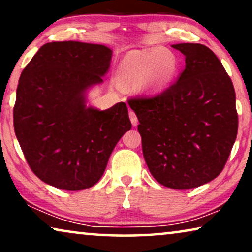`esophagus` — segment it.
I'll return each mask as SVG.
<instances>
[{
    "label": "esophagus",
    "instance_id": "1",
    "mask_svg": "<svg viewBox=\"0 0 252 252\" xmlns=\"http://www.w3.org/2000/svg\"><path fill=\"white\" fill-rule=\"evenodd\" d=\"M129 119H130V123H132L133 126H136L137 123H139L136 115H135V113H134V111H132V110H130V111H129Z\"/></svg>",
    "mask_w": 252,
    "mask_h": 252
}]
</instances>
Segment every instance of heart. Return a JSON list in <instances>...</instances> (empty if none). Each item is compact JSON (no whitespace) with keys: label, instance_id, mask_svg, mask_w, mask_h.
I'll list each match as a JSON object with an SVG mask.
<instances>
[{"label":"heart","instance_id":"heart-1","mask_svg":"<svg viewBox=\"0 0 252 252\" xmlns=\"http://www.w3.org/2000/svg\"><path fill=\"white\" fill-rule=\"evenodd\" d=\"M178 71V60L173 53L163 48L132 53L119 65V79L125 84L158 88L168 84Z\"/></svg>","mask_w":252,"mask_h":252}]
</instances>
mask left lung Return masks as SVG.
Masks as SVG:
<instances>
[{"label": "left lung", "instance_id": "1", "mask_svg": "<svg viewBox=\"0 0 252 252\" xmlns=\"http://www.w3.org/2000/svg\"><path fill=\"white\" fill-rule=\"evenodd\" d=\"M186 57L185 70L153 97L130 98L139 119L144 160L160 185L190 189L223 170L237 135L233 82L204 44L172 46Z\"/></svg>", "mask_w": 252, "mask_h": 252}]
</instances>
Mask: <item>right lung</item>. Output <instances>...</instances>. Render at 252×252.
<instances>
[{"label": "right lung", "mask_w": 252, "mask_h": 252, "mask_svg": "<svg viewBox=\"0 0 252 252\" xmlns=\"http://www.w3.org/2000/svg\"><path fill=\"white\" fill-rule=\"evenodd\" d=\"M112 50L63 41L43 44L20 74L13 127L31 170L64 190L93 187L124 134L130 129L124 102L101 110L86 93L102 84Z\"/></svg>", "instance_id": "obj_1"}]
</instances>
